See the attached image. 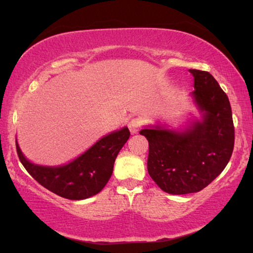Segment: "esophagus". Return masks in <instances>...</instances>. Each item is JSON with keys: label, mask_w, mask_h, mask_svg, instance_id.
I'll return each mask as SVG.
<instances>
[{"label": "esophagus", "mask_w": 253, "mask_h": 253, "mask_svg": "<svg viewBox=\"0 0 253 253\" xmlns=\"http://www.w3.org/2000/svg\"><path fill=\"white\" fill-rule=\"evenodd\" d=\"M128 128H129L130 134H135V133H138L139 128H140V120L135 119V120L130 121L128 124Z\"/></svg>", "instance_id": "esophagus-1"}]
</instances>
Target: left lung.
Instances as JSON below:
<instances>
[{
	"label": "left lung",
	"mask_w": 253,
	"mask_h": 253,
	"mask_svg": "<svg viewBox=\"0 0 253 253\" xmlns=\"http://www.w3.org/2000/svg\"><path fill=\"white\" fill-rule=\"evenodd\" d=\"M199 112L183 127L156 123L140 134L149 140L147 171L162 190L172 195L197 193L213 182L229 162L234 127L227 95L210 72L189 70Z\"/></svg>",
	"instance_id": "obj_1"
}]
</instances>
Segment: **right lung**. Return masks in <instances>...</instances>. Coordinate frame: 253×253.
<instances>
[{"label": "right lung", "instance_id": "right-lung-1", "mask_svg": "<svg viewBox=\"0 0 253 253\" xmlns=\"http://www.w3.org/2000/svg\"><path fill=\"white\" fill-rule=\"evenodd\" d=\"M129 138L127 127L110 132L66 164L42 165L26 158L16 140L17 156L28 173L42 187L69 200H85L106 187L118 153Z\"/></svg>", "mask_w": 253, "mask_h": 253}]
</instances>
